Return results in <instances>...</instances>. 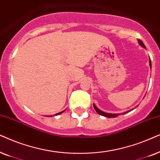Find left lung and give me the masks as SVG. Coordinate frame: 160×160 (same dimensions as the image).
<instances>
[{
	"instance_id": "1",
	"label": "left lung",
	"mask_w": 160,
	"mask_h": 160,
	"mask_svg": "<svg viewBox=\"0 0 160 160\" xmlns=\"http://www.w3.org/2000/svg\"><path fill=\"white\" fill-rule=\"evenodd\" d=\"M138 43H139V44L141 47H142V48H145L146 49V46L144 45V44H143V42H142L141 40H140V39H138ZM149 66H150V68L151 69H152V62H151V59H150V58H149ZM93 108H94V109H95V110L96 111H97V112L98 114H99V115H102V116H105V117H108V118H115V117H117V116H118L119 115H121V114H125V113H127V112H130V111H132V110H134V108L133 109H131L130 110H128V111H127V112H122V113H108V112H103V111H102V110H100L99 108H98L97 106H96L94 104H93Z\"/></svg>"
}]
</instances>
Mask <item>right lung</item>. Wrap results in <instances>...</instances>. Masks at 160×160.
<instances>
[{"label":"right lung","mask_w":160,"mask_h":160,"mask_svg":"<svg viewBox=\"0 0 160 160\" xmlns=\"http://www.w3.org/2000/svg\"><path fill=\"white\" fill-rule=\"evenodd\" d=\"M64 112V110H63V111H61V112H58V113H56V114H55L54 116H58V115L62 113V112ZM48 117H52V116H48Z\"/></svg>","instance_id":"obj_1"}]
</instances>
